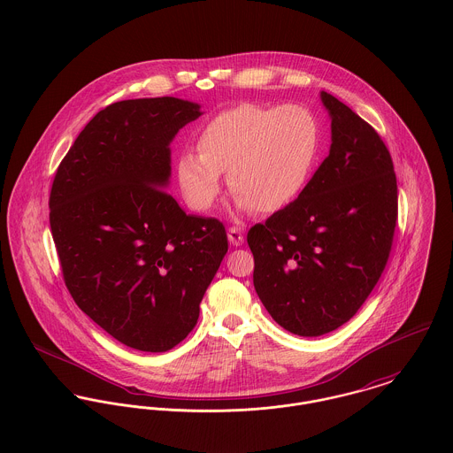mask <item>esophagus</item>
Segmentation results:
<instances>
[{"instance_id":"obj_1","label":"esophagus","mask_w":453,"mask_h":453,"mask_svg":"<svg viewBox=\"0 0 453 453\" xmlns=\"http://www.w3.org/2000/svg\"><path fill=\"white\" fill-rule=\"evenodd\" d=\"M227 238H229V242H231L234 247L243 245V231H242V227L231 226V227L227 229Z\"/></svg>"}]
</instances>
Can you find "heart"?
<instances>
[{"label":"heart","mask_w":453,"mask_h":453,"mask_svg":"<svg viewBox=\"0 0 453 453\" xmlns=\"http://www.w3.org/2000/svg\"><path fill=\"white\" fill-rule=\"evenodd\" d=\"M198 148L175 166L189 206L210 210L229 172L238 208L274 213L301 196L319 151V127L303 107L242 102L206 123Z\"/></svg>","instance_id":"heart-1"}]
</instances>
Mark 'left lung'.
<instances>
[{
  "mask_svg": "<svg viewBox=\"0 0 453 453\" xmlns=\"http://www.w3.org/2000/svg\"><path fill=\"white\" fill-rule=\"evenodd\" d=\"M319 97L332 119L330 154L296 202L247 236L258 299L301 337L334 332L357 312L388 264L398 219L386 144L346 104Z\"/></svg>",
  "mask_w": 453,
  "mask_h": 453,
  "instance_id": "1",
  "label": "left lung"
}]
</instances>
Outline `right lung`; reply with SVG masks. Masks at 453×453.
Returning a JSON list of instances; mask_svg holds the SVG:
<instances>
[{
  "mask_svg": "<svg viewBox=\"0 0 453 453\" xmlns=\"http://www.w3.org/2000/svg\"><path fill=\"white\" fill-rule=\"evenodd\" d=\"M202 116L175 97L99 111L57 168L50 229L78 307L121 344L165 352L195 328L227 253L226 227L188 215L165 188L170 142Z\"/></svg>",
  "mask_w": 453,
  "mask_h": 453,
  "instance_id": "obj_1",
  "label": "right lung"
}]
</instances>
